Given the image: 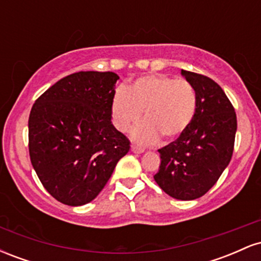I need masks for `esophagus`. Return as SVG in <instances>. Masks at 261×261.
<instances>
[{
    "label": "esophagus",
    "mask_w": 261,
    "mask_h": 261,
    "mask_svg": "<svg viewBox=\"0 0 261 261\" xmlns=\"http://www.w3.org/2000/svg\"><path fill=\"white\" fill-rule=\"evenodd\" d=\"M131 151H133L134 153H143V152H145V148L140 147V146L137 145H133L131 146Z\"/></svg>",
    "instance_id": "esophagus-1"
}]
</instances>
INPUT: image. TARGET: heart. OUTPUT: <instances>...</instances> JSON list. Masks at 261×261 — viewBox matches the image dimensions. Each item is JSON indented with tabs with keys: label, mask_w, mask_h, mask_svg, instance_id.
I'll return each instance as SVG.
<instances>
[{
	"label": "heart",
	"mask_w": 261,
	"mask_h": 261,
	"mask_svg": "<svg viewBox=\"0 0 261 261\" xmlns=\"http://www.w3.org/2000/svg\"><path fill=\"white\" fill-rule=\"evenodd\" d=\"M143 110L145 124L134 131L141 142L161 136L172 140L187 130L196 112V93L191 83L167 76H145L125 91L116 92L112 104L113 120L120 131L136 124Z\"/></svg>",
	"instance_id": "obj_1"
}]
</instances>
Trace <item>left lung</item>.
Here are the masks:
<instances>
[{
    "label": "left lung",
    "instance_id": "8db88e82",
    "mask_svg": "<svg viewBox=\"0 0 261 261\" xmlns=\"http://www.w3.org/2000/svg\"><path fill=\"white\" fill-rule=\"evenodd\" d=\"M196 93V112L187 130L158 149L154 180L169 196L195 200L216 184L234 148L237 115L226 93L203 74L181 70Z\"/></svg>",
    "mask_w": 261,
    "mask_h": 261
}]
</instances>
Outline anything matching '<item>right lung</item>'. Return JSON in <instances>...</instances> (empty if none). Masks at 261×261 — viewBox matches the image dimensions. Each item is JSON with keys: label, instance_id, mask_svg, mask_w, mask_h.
I'll return each instance as SVG.
<instances>
[{"label": "right lung", "instance_id": "1", "mask_svg": "<svg viewBox=\"0 0 261 261\" xmlns=\"http://www.w3.org/2000/svg\"><path fill=\"white\" fill-rule=\"evenodd\" d=\"M114 72L81 71L35 100L28 121L29 155L47 193L68 206L91 202L112 176L130 141L112 124Z\"/></svg>", "mask_w": 261, "mask_h": 261}]
</instances>
